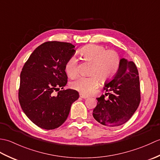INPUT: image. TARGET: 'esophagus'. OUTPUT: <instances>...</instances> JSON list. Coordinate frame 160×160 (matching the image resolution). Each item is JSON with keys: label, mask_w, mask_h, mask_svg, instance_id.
<instances>
[{"label": "esophagus", "mask_w": 160, "mask_h": 160, "mask_svg": "<svg viewBox=\"0 0 160 160\" xmlns=\"http://www.w3.org/2000/svg\"><path fill=\"white\" fill-rule=\"evenodd\" d=\"M80 97L82 98H84V99H86V98H88V96H85V95H83L82 93L80 94Z\"/></svg>", "instance_id": "obj_1"}]
</instances>
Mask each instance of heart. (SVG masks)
Wrapping results in <instances>:
<instances>
[{
	"label": "heart",
	"instance_id": "1",
	"mask_svg": "<svg viewBox=\"0 0 160 160\" xmlns=\"http://www.w3.org/2000/svg\"><path fill=\"white\" fill-rule=\"evenodd\" d=\"M80 56L90 63L89 77H80L71 82L70 86L83 95H89L98 86V80L108 82L116 75L120 64L118 53L113 50H107L102 46L90 45L80 50ZM78 62L75 56L71 57L65 63L64 69L68 76L74 78L78 74Z\"/></svg>",
	"mask_w": 160,
	"mask_h": 160
}]
</instances>
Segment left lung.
<instances>
[{
  "instance_id": "left-lung-1",
  "label": "left lung",
  "mask_w": 160,
  "mask_h": 160,
  "mask_svg": "<svg viewBox=\"0 0 160 160\" xmlns=\"http://www.w3.org/2000/svg\"><path fill=\"white\" fill-rule=\"evenodd\" d=\"M108 98H98L93 111L95 120L107 127H118L127 122L140 102V78L136 66L127 59L120 60V67L111 80L104 84Z\"/></svg>"
}]
</instances>
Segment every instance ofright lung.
<instances>
[{
	"mask_svg": "<svg viewBox=\"0 0 160 160\" xmlns=\"http://www.w3.org/2000/svg\"><path fill=\"white\" fill-rule=\"evenodd\" d=\"M74 48L69 42H44L22 67L19 102L28 118L40 128H58L67 120L71 104L79 98L77 91L63 89L67 83L64 65L74 55ZM56 91L59 92L56 94Z\"/></svg>",
	"mask_w": 160,
	"mask_h": 160,
	"instance_id": "1",
	"label": "right lung"
}]
</instances>
